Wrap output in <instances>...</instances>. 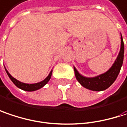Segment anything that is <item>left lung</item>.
Returning a JSON list of instances; mask_svg holds the SVG:
<instances>
[{"label": "left lung", "mask_w": 127, "mask_h": 127, "mask_svg": "<svg viewBox=\"0 0 127 127\" xmlns=\"http://www.w3.org/2000/svg\"><path fill=\"white\" fill-rule=\"evenodd\" d=\"M121 50L113 66L106 73L95 78H86L80 75L77 70L74 67L75 78L83 87L92 91H103L113 84L120 72L124 60V44L122 36H121Z\"/></svg>", "instance_id": "8db88e82"}]
</instances>
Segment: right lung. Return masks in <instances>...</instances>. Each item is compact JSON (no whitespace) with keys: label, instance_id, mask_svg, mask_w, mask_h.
Returning <instances> with one entry per match:
<instances>
[{"label":"right lung","instance_id":"obj_1","mask_svg":"<svg viewBox=\"0 0 127 127\" xmlns=\"http://www.w3.org/2000/svg\"><path fill=\"white\" fill-rule=\"evenodd\" d=\"M6 73L8 75V77L10 78V79L11 80V81L19 89H22V90H25V91H28V92H32V91H35V90H38L40 88L43 87L44 85H46L48 81L50 80L51 78V76H52V70L50 72L49 75H48V77L46 78H45L43 81H40L39 83H37V84H25V83H22L20 81H17V79H15L14 78H13L11 75L8 73V72L6 70Z\"/></svg>","mask_w":127,"mask_h":127}]
</instances>
